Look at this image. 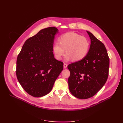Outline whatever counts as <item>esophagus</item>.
Wrapping results in <instances>:
<instances>
[{
	"label": "esophagus",
	"mask_w": 123,
	"mask_h": 123,
	"mask_svg": "<svg viewBox=\"0 0 123 123\" xmlns=\"http://www.w3.org/2000/svg\"><path fill=\"white\" fill-rule=\"evenodd\" d=\"M67 64H66V63H64V68H67Z\"/></svg>",
	"instance_id": "obj_1"
}]
</instances>
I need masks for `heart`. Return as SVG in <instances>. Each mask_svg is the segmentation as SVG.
Returning <instances> with one entry per match:
<instances>
[{
    "label": "heart",
    "instance_id": "obj_1",
    "mask_svg": "<svg viewBox=\"0 0 123 123\" xmlns=\"http://www.w3.org/2000/svg\"><path fill=\"white\" fill-rule=\"evenodd\" d=\"M89 48L90 42L87 38L75 32H67L59 37V42L54 43L53 51L55 58L60 60L66 49V61L73 59L75 62H79L86 56Z\"/></svg>",
    "mask_w": 123,
    "mask_h": 123
}]
</instances>
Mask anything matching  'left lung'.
Wrapping results in <instances>:
<instances>
[{"label":"left lung","instance_id":"1","mask_svg":"<svg viewBox=\"0 0 123 123\" xmlns=\"http://www.w3.org/2000/svg\"><path fill=\"white\" fill-rule=\"evenodd\" d=\"M87 32L91 39L88 54L83 60L68 66L70 91L80 99L89 98L97 93L109 75V58L105 45L91 33Z\"/></svg>","mask_w":123,"mask_h":123}]
</instances>
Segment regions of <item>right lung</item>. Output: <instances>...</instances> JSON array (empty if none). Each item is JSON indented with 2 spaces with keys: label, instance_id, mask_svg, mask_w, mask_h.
I'll list each match as a JSON object with an SVG mask.
<instances>
[{
  "label": "right lung",
  "instance_id": "add662e5",
  "mask_svg": "<svg viewBox=\"0 0 123 123\" xmlns=\"http://www.w3.org/2000/svg\"><path fill=\"white\" fill-rule=\"evenodd\" d=\"M57 31L55 27L40 30L25 41L18 55L17 80L24 90L34 97L49 93L63 70V62L54 58L52 52Z\"/></svg>",
  "mask_w": 123,
  "mask_h": 123
}]
</instances>
